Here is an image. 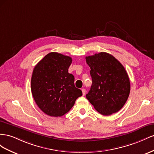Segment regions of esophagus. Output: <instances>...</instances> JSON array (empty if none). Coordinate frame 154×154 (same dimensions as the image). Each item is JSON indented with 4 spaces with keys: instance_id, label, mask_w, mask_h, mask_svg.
<instances>
[{
    "instance_id": "esophagus-1",
    "label": "esophagus",
    "mask_w": 154,
    "mask_h": 154,
    "mask_svg": "<svg viewBox=\"0 0 154 154\" xmlns=\"http://www.w3.org/2000/svg\"><path fill=\"white\" fill-rule=\"evenodd\" d=\"M82 95H85L86 94V90L85 88L82 89Z\"/></svg>"
}]
</instances>
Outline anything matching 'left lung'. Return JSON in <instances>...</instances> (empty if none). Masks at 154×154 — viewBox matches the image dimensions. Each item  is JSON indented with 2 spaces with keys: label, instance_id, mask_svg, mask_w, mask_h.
Returning a JSON list of instances; mask_svg holds the SVG:
<instances>
[{
  "label": "left lung",
  "instance_id": "left-lung-1",
  "mask_svg": "<svg viewBox=\"0 0 154 154\" xmlns=\"http://www.w3.org/2000/svg\"><path fill=\"white\" fill-rule=\"evenodd\" d=\"M92 85L86 99L97 111L110 116L123 107L128 98L130 82L123 66L114 57L100 52L86 57Z\"/></svg>",
  "mask_w": 154,
  "mask_h": 154
}]
</instances>
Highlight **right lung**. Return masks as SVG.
<instances>
[{
	"label": "right lung",
	"mask_w": 154,
	"mask_h": 154,
	"mask_svg": "<svg viewBox=\"0 0 154 154\" xmlns=\"http://www.w3.org/2000/svg\"><path fill=\"white\" fill-rule=\"evenodd\" d=\"M72 59L57 52L47 54L35 66L31 90L38 108L47 115L60 117L68 112L82 95L68 73Z\"/></svg>",
	"instance_id": "add662e5"
}]
</instances>
